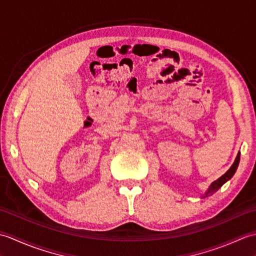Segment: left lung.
<instances>
[{"instance_id": "1", "label": "left lung", "mask_w": 256, "mask_h": 256, "mask_svg": "<svg viewBox=\"0 0 256 256\" xmlns=\"http://www.w3.org/2000/svg\"><path fill=\"white\" fill-rule=\"evenodd\" d=\"M238 162H240V152H238V153L236 158L234 162H233V165L230 167V170H228V172L224 174V175H222L219 179H216V182H214L211 184V186H210V188L208 189V192H206L204 197H208V196H210V194H212L214 192H216V190H219V189L222 187V184H226L228 180H229V179L232 178V176L234 175L236 172V168H238Z\"/></svg>"}]
</instances>
